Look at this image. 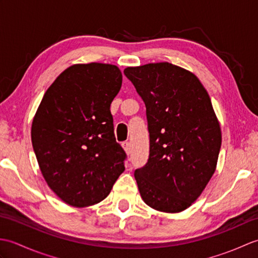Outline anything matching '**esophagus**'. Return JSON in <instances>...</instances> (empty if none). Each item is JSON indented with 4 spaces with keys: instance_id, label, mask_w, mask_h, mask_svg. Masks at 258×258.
Listing matches in <instances>:
<instances>
[{
    "instance_id": "1",
    "label": "esophagus",
    "mask_w": 258,
    "mask_h": 258,
    "mask_svg": "<svg viewBox=\"0 0 258 258\" xmlns=\"http://www.w3.org/2000/svg\"><path fill=\"white\" fill-rule=\"evenodd\" d=\"M122 146H123L124 151L126 152V154H130V153H131V144H130V142H123Z\"/></svg>"
}]
</instances>
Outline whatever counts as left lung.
Returning <instances> with one entry per match:
<instances>
[{
  "label": "left lung",
  "mask_w": 258,
  "mask_h": 258,
  "mask_svg": "<svg viewBox=\"0 0 258 258\" xmlns=\"http://www.w3.org/2000/svg\"><path fill=\"white\" fill-rule=\"evenodd\" d=\"M124 74L146 107L150 154L134 176L154 210L182 212L197 200L215 172L221 127L200 80L176 65L152 63Z\"/></svg>",
  "instance_id": "8db88e82"
}]
</instances>
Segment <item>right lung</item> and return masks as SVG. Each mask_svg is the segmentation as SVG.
Segmentation results:
<instances>
[{"instance_id":"add662e5","label":"right lung","mask_w":258,"mask_h":258,"mask_svg":"<svg viewBox=\"0 0 258 258\" xmlns=\"http://www.w3.org/2000/svg\"><path fill=\"white\" fill-rule=\"evenodd\" d=\"M122 86L111 64L73 65L45 92L32 123V145L47 185L75 207L103 201L124 172L109 106Z\"/></svg>"}]
</instances>
